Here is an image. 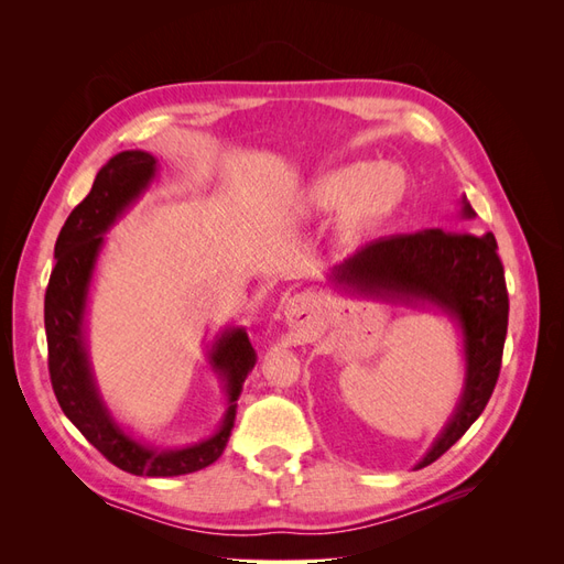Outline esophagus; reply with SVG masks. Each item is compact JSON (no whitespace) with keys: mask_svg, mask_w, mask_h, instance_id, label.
<instances>
[{"mask_svg":"<svg viewBox=\"0 0 564 564\" xmlns=\"http://www.w3.org/2000/svg\"><path fill=\"white\" fill-rule=\"evenodd\" d=\"M311 313H313V301L305 294L294 296L292 301L284 305V315H286L289 327H294V329L305 327V324H308V319H311Z\"/></svg>","mask_w":564,"mask_h":564,"instance_id":"esophagus-1","label":"esophagus"}]
</instances>
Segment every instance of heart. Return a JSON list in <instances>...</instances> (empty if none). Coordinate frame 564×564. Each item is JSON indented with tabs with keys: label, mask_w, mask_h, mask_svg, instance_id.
I'll list each match as a JSON object with an SVG mask.
<instances>
[{
	"label": "heart",
	"mask_w": 564,
	"mask_h": 564,
	"mask_svg": "<svg viewBox=\"0 0 564 564\" xmlns=\"http://www.w3.org/2000/svg\"><path fill=\"white\" fill-rule=\"evenodd\" d=\"M406 197V176L400 166L386 162H350L317 176L305 204L311 212H338L355 228L383 224Z\"/></svg>",
	"instance_id": "b5f03b06"
}]
</instances>
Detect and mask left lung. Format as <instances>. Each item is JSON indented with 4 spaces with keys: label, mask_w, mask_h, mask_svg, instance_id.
<instances>
[{
    "label": "left lung",
    "mask_w": 564,
    "mask_h": 564,
    "mask_svg": "<svg viewBox=\"0 0 564 564\" xmlns=\"http://www.w3.org/2000/svg\"><path fill=\"white\" fill-rule=\"evenodd\" d=\"M460 218H475L466 195ZM329 284L371 301L445 315L460 336L464 388L445 429L414 470L431 466L482 414L497 386L508 329L503 265L491 232H445L429 228L373 240L336 263Z\"/></svg>",
    "instance_id": "1"
}]
</instances>
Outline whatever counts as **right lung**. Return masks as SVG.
I'll return each instance as SVG.
<instances>
[{
	"label": "right lung",
	"mask_w": 564,
	"mask_h": 564,
	"mask_svg": "<svg viewBox=\"0 0 564 564\" xmlns=\"http://www.w3.org/2000/svg\"><path fill=\"white\" fill-rule=\"evenodd\" d=\"M158 172V158L145 150L117 152L100 166L91 193L67 216L56 240V268L44 296V329L51 386L75 429L117 468L145 477H176L207 468L224 454L235 425L237 400L256 365V352L245 327H226L214 336L207 348V365L224 386L226 412L212 435L191 445H152L133 435L110 412L89 352V294L106 235L148 193Z\"/></svg>",
	"instance_id": "obj_1"
}]
</instances>
